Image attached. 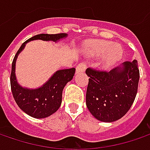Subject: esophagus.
<instances>
[{
  "label": "esophagus",
  "mask_w": 150,
  "mask_h": 150,
  "mask_svg": "<svg viewBox=\"0 0 150 150\" xmlns=\"http://www.w3.org/2000/svg\"><path fill=\"white\" fill-rule=\"evenodd\" d=\"M87 67V65L84 62H82L77 66V72H84Z\"/></svg>",
  "instance_id": "1"
}]
</instances>
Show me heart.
<instances>
[{
  "mask_svg": "<svg viewBox=\"0 0 150 150\" xmlns=\"http://www.w3.org/2000/svg\"><path fill=\"white\" fill-rule=\"evenodd\" d=\"M90 53L93 56L99 57L104 56L103 65L105 67H110L116 62L121 59L123 56V49L121 46L118 44H112L111 42L101 41L96 42L90 47Z\"/></svg>",
  "mask_w": 150,
  "mask_h": 150,
  "instance_id": "obj_1",
  "label": "heart"
}]
</instances>
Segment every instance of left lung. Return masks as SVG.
<instances>
[{
  "label": "left lung",
  "mask_w": 150,
  "mask_h": 150,
  "mask_svg": "<svg viewBox=\"0 0 150 150\" xmlns=\"http://www.w3.org/2000/svg\"><path fill=\"white\" fill-rule=\"evenodd\" d=\"M86 104L102 122H113L126 114L135 99L139 80L137 61H126L110 71L88 67Z\"/></svg>",
  "instance_id": "8db88e82"
}]
</instances>
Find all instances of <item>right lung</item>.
<instances>
[{
  "mask_svg": "<svg viewBox=\"0 0 150 150\" xmlns=\"http://www.w3.org/2000/svg\"><path fill=\"white\" fill-rule=\"evenodd\" d=\"M67 37L66 33L57 34H39L29 38L21 46L11 64V88L16 103L26 114L36 118H47L54 113L61 105L62 90L67 82L71 81L75 74L74 67L70 69H62L54 73L50 80L38 89H26L21 88L17 83L15 76V63L18 54L24 48L27 42L32 40L57 41Z\"/></svg>",
  "mask_w": 150,
  "mask_h": 150,
  "instance_id": "1",
  "label": "right lung"
}]
</instances>
